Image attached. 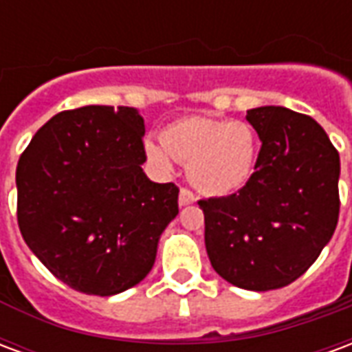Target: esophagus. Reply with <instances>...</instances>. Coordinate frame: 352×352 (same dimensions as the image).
<instances>
[{
    "label": "esophagus",
    "instance_id": "1",
    "mask_svg": "<svg viewBox=\"0 0 352 352\" xmlns=\"http://www.w3.org/2000/svg\"><path fill=\"white\" fill-rule=\"evenodd\" d=\"M194 201H196L194 194L190 190H186V188H181V192H179V207L192 206Z\"/></svg>",
    "mask_w": 352,
    "mask_h": 352
}]
</instances>
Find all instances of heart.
<instances>
[{
	"instance_id": "b5f03b06",
	"label": "heart",
	"mask_w": 352,
	"mask_h": 352,
	"mask_svg": "<svg viewBox=\"0 0 352 352\" xmlns=\"http://www.w3.org/2000/svg\"><path fill=\"white\" fill-rule=\"evenodd\" d=\"M160 141L146 139V160L166 175L173 160L186 164L192 186L211 198L243 190L258 166V133L241 120L183 116L162 130Z\"/></svg>"
}]
</instances>
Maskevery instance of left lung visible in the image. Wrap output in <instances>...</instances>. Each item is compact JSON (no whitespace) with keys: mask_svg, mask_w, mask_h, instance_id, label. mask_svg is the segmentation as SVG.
Instances as JSON below:
<instances>
[{"mask_svg":"<svg viewBox=\"0 0 352 352\" xmlns=\"http://www.w3.org/2000/svg\"><path fill=\"white\" fill-rule=\"evenodd\" d=\"M262 148L251 183L199 201L206 249L222 279L273 290L302 277L332 239L340 214V154L311 116L265 105L247 111Z\"/></svg>","mask_w":352,"mask_h":352,"instance_id":"1","label":"left lung"}]
</instances>
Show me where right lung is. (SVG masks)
I'll return each instance as SVG.
<instances>
[{
  "instance_id": "1",
  "label": "right lung",
  "mask_w": 352,
  "mask_h": 352,
  "mask_svg": "<svg viewBox=\"0 0 352 352\" xmlns=\"http://www.w3.org/2000/svg\"><path fill=\"white\" fill-rule=\"evenodd\" d=\"M145 120L133 107L52 116L16 168L20 234L67 287L115 296L153 270L179 188L143 171Z\"/></svg>"
}]
</instances>
